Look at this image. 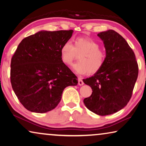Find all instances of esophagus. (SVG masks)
Masks as SVG:
<instances>
[{"label":"esophagus","mask_w":146,"mask_h":146,"mask_svg":"<svg viewBox=\"0 0 146 146\" xmlns=\"http://www.w3.org/2000/svg\"><path fill=\"white\" fill-rule=\"evenodd\" d=\"M78 84L79 86H82L84 84V82H83V80H82V78H78Z\"/></svg>","instance_id":"esophagus-1"}]
</instances>
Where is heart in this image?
Listing matches in <instances>:
<instances>
[{
    "label": "heart",
    "mask_w": 146,
    "mask_h": 146,
    "mask_svg": "<svg viewBox=\"0 0 146 146\" xmlns=\"http://www.w3.org/2000/svg\"><path fill=\"white\" fill-rule=\"evenodd\" d=\"M99 47L97 41L88 38H76L73 44L67 41L60 50L61 60L65 65L70 66L77 54H80L79 62L73 65V69L78 74L88 73L93 75L102 69L106 61V52Z\"/></svg>",
    "instance_id": "obj_1"
}]
</instances>
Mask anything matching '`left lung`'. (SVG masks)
<instances>
[{"label":"left lung","mask_w":146,"mask_h":146,"mask_svg":"<svg viewBox=\"0 0 146 146\" xmlns=\"http://www.w3.org/2000/svg\"><path fill=\"white\" fill-rule=\"evenodd\" d=\"M106 49V61L100 71L83 79L92 94L84 99L88 109L99 115H110L125 106L138 77V66L126 40L113 30L100 32Z\"/></svg>","instance_id":"obj_1"}]
</instances>
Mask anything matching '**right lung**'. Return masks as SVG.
<instances>
[{
  "instance_id": "right-lung-1",
  "label": "right lung",
  "mask_w": 146,
  "mask_h": 146,
  "mask_svg": "<svg viewBox=\"0 0 146 146\" xmlns=\"http://www.w3.org/2000/svg\"><path fill=\"white\" fill-rule=\"evenodd\" d=\"M73 32L41 31L24 38L18 45L11 60V84L28 110H52L60 101L64 90L77 85V76L62 62L60 53Z\"/></svg>"
}]
</instances>
